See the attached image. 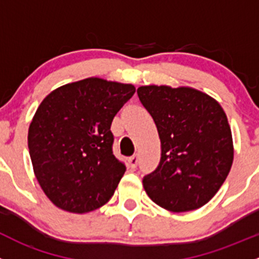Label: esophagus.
Returning <instances> with one entry per match:
<instances>
[{"instance_id":"1","label":"esophagus","mask_w":259,"mask_h":259,"mask_svg":"<svg viewBox=\"0 0 259 259\" xmlns=\"http://www.w3.org/2000/svg\"><path fill=\"white\" fill-rule=\"evenodd\" d=\"M129 164H130V167L133 168V169H134V168H137V165H138V154L133 155V157L129 158Z\"/></svg>"}]
</instances>
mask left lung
I'll return each mask as SVG.
<instances>
[{
    "label": "left lung",
    "mask_w": 259,
    "mask_h": 259,
    "mask_svg": "<svg viewBox=\"0 0 259 259\" xmlns=\"http://www.w3.org/2000/svg\"><path fill=\"white\" fill-rule=\"evenodd\" d=\"M138 96L160 139L157 169L143 180L153 202L172 212L200 209L219 191L234 158L232 130L219 102L187 86H140Z\"/></svg>",
    "instance_id": "left-lung-1"
}]
</instances>
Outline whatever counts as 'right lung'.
<instances>
[{"label":"right lung","mask_w":259,"mask_h":259,"mask_svg":"<svg viewBox=\"0 0 259 259\" xmlns=\"http://www.w3.org/2000/svg\"><path fill=\"white\" fill-rule=\"evenodd\" d=\"M130 83L90 77L50 92L27 133L34 175L57 207L86 214L112 197L125 165L112 154V119L134 95Z\"/></svg>","instance_id":"1"}]
</instances>
